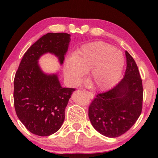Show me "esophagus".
<instances>
[{
    "label": "esophagus",
    "mask_w": 158,
    "mask_h": 158,
    "mask_svg": "<svg viewBox=\"0 0 158 158\" xmlns=\"http://www.w3.org/2000/svg\"><path fill=\"white\" fill-rule=\"evenodd\" d=\"M86 93V94H87V96L88 98H89L90 99H92L93 98H94V94H91L90 92H88V91H85V90H84Z\"/></svg>",
    "instance_id": "1"
}]
</instances>
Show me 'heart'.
I'll list each match as a JSON object with an SVG mask.
<instances>
[{"mask_svg":"<svg viewBox=\"0 0 158 158\" xmlns=\"http://www.w3.org/2000/svg\"><path fill=\"white\" fill-rule=\"evenodd\" d=\"M124 63V55L114 47L104 42H93L82 47L66 62L64 74L73 85H77L85 73L91 70L90 85L96 89H106L119 78Z\"/></svg>","mask_w":158,"mask_h":158,"instance_id":"heart-1","label":"heart"}]
</instances>
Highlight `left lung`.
I'll list each match as a JSON object with an SVG mask.
<instances>
[{"label": "left lung", "mask_w": 158, "mask_h": 158, "mask_svg": "<svg viewBox=\"0 0 158 158\" xmlns=\"http://www.w3.org/2000/svg\"><path fill=\"white\" fill-rule=\"evenodd\" d=\"M124 76L107 91L98 94L88 109L92 126L105 137H118L137 122L142 112L143 88L139 70L128 52Z\"/></svg>", "instance_id": "left-lung-1"}]
</instances>
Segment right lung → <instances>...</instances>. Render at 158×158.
Instances as JSON below:
<instances>
[{"instance_id": "1", "label": "right lung", "mask_w": 158, "mask_h": 158, "mask_svg": "<svg viewBox=\"0 0 158 158\" xmlns=\"http://www.w3.org/2000/svg\"><path fill=\"white\" fill-rule=\"evenodd\" d=\"M70 34L48 33L26 52L14 78V100L17 116L30 132L42 137L55 133L64 120V111L75 88L62 87L58 73L47 74L39 60L50 53L62 64Z\"/></svg>"}]
</instances>
